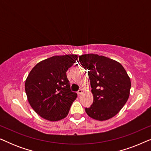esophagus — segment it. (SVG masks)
<instances>
[{
    "label": "esophagus",
    "mask_w": 151,
    "mask_h": 151,
    "mask_svg": "<svg viewBox=\"0 0 151 151\" xmlns=\"http://www.w3.org/2000/svg\"><path fill=\"white\" fill-rule=\"evenodd\" d=\"M82 93H83V91H82V89H80L79 91H78V96H80L82 94Z\"/></svg>",
    "instance_id": "obj_1"
}]
</instances>
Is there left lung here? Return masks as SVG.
<instances>
[{"mask_svg":"<svg viewBox=\"0 0 151 151\" xmlns=\"http://www.w3.org/2000/svg\"><path fill=\"white\" fill-rule=\"evenodd\" d=\"M79 62L88 71L93 96L91 106L85 109L86 114L99 121L112 118L129 99V75L120 63L103 55L84 54L79 56Z\"/></svg>","mask_w":151,"mask_h":151,"instance_id":"obj_1","label":"left lung"}]
</instances>
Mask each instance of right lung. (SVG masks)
Returning <instances> with one entry per match:
<instances>
[{
	"instance_id": "1",
	"label": "right lung",
	"mask_w": 151,
	"mask_h": 151,
	"mask_svg": "<svg viewBox=\"0 0 151 151\" xmlns=\"http://www.w3.org/2000/svg\"><path fill=\"white\" fill-rule=\"evenodd\" d=\"M78 55H54L43 60L31 70L24 88L28 102L37 114L48 121L65 118L77 98L72 92L67 73Z\"/></svg>"
}]
</instances>
